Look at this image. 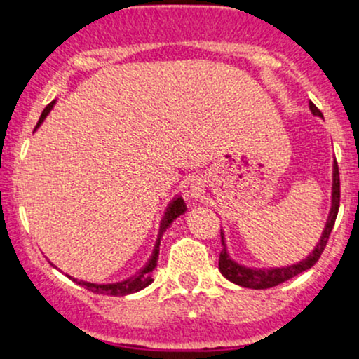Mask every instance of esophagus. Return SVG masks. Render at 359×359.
<instances>
[{"label": "esophagus", "instance_id": "1", "mask_svg": "<svg viewBox=\"0 0 359 359\" xmlns=\"http://www.w3.org/2000/svg\"><path fill=\"white\" fill-rule=\"evenodd\" d=\"M184 194L189 199H199L204 194V184L199 177H191L184 182Z\"/></svg>", "mask_w": 359, "mask_h": 359}]
</instances>
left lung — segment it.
I'll return each instance as SVG.
<instances>
[{
  "instance_id": "8db88e82",
  "label": "left lung",
  "mask_w": 359,
  "mask_h": 359,
  "mask_svg": "<svg viewBox=\"0 0 359 359\" xmlns=\"http://www.w3.org/2000/svg\"><path fill=\"white\" fill-rule=\"evenodd\" d=\"M310 110H312L313 116L322 117V112L310 102ZM339 201H341V184H339V167H337V161H334L332 165V196H330V211L327 216V222L324 230H322L320 240L317 242L315 249L306 255L305 259H302L300 262L291 264V266L285 267H249L238 264L235 259H231L230 252L226 249V240H224V233L222 231V242H223V250L219 254V273H222L228 281L235 283V285L243 286V288L250 290H267L273 288V286L281 285V283L288 281V279L294 278L303 271H309L315 262L320 259L322 252H324L327 240H329L330 231H332L334 223H336L337 211H339Z\"/></svg>"
}]
</instances>
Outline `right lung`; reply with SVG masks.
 Segmentation results:
<instances>
[{
  "label": "right lung",
  "mask_w": 359,
  "mask_h": 359,
  "mask_svg": "<svg viewBox=\"0 0 359 359\" xmlns=\"http://www.w3.org/2000/svg\"><path fill=\"white\" fill-rule=\"evenodd\" d=\"M54 104H56V100L50 102V104L44 109V112L41 114V119H39L34 131H37V129L41 128L42 122H44L46 117L49 116L50 110H53ZM186 211H187V206H186V201L182 199V196H177V198H173L170 203H168L167 210H165V215L161 216L158 238H156L155 247H153L151 257L148 259V262L144 264V266L141 267V269L137 271L136 274L129 276V278L122 279V281L105 283V285H98V283H88V281H83V279H76V278H73V276H68V274H66V276H68L69 279H73L76 285L83 286V288L93 291V293L110 294V297H126V294L137 293V291L147 288V286H149L153 283V271H155L156 266H158V254H160V240H161V237H163V233L167 231V228L170 226V224L175 222V219L179 218L180 215H184Z\"/></svg>",
  "instance_id": "obj_1"
}]
</instances>
